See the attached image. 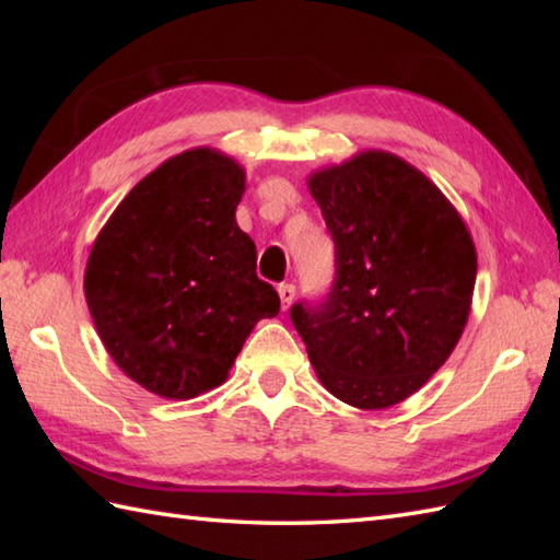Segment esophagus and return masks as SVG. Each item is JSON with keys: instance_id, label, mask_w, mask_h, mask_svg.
<instances>
[{"instance_id": "esophagus-1", "label": "esophagus", "mask_w": 560, "mask_h": 560, "mask_svg": "<svg viewBox=\"0 0 560 560\" xmlns=\"http://www.w3.org/2000/svg\"><path fill=\"white\" fill-rule=\"evenodd\" d=\"M293 295H295V287H293V283H281V287H279V299H281V307H283V311H289Z\"/></svg>"}]
</instances>
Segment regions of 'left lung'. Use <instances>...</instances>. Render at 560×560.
Wrapping results in <instances>:
<instances>
[{"label": "left lung", "mask_w": 560, "mask_h": 560, "mask_svg": "<svg viewBox=\"0 0 560 560\" xmlns=\"http://www.w3.org/2000/svg\"><path fill=\"white\" fill-rule=\"evenodd\" d=\"M335 241L325 301L291 307L331 395L387 409L421 389L467 325L477 247L457 209L387 151H363L307 180Z\"/></svg>", "instance_id": "1"}]
</instances>
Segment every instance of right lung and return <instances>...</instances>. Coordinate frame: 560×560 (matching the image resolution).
<instances>
[{
	"label": "right lung",
	"instance_id": "1",
	"mask_svg": "<svg viewBox=\"0 0 560 560\" xmlns=\"http://www.w3.org/2000/svg\"><path fill=\"white\" fill-rule=\"evenodd\" d=\"M245 171L207 147L161 163L91 247L83 293L105 351L137 385L192 399L229 377L249 331L279 315L237 229Z\"/></svg>",
	"mask_w": 560,
	"mask_h": 560
}]
</instances>
